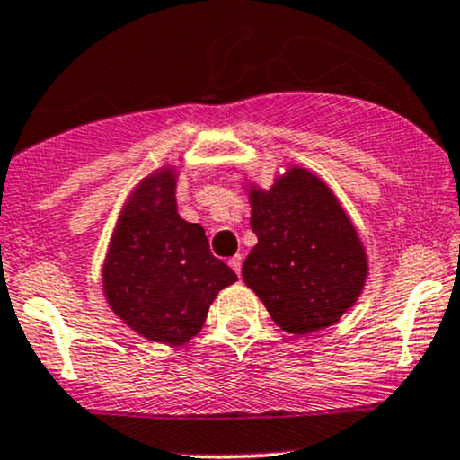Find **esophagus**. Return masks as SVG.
I'll use <instances>...</instances> for the list:
<instances>
[{
	"label": "esophagus",
	"instance_id": "1",
	"mask_svg": "<svg viewBox=\"0 0 460 460\" xmlns=\"http://www.w3.org/2000/svg\"><path fill=\"white\" fill-rule=\"evenodd\" d=\"M242 260H244V257H242V255H234V257H231V260H229V266H231V269H234L235 272H238V275L242 272Z\"/></svg>",
	"mask_w": 460,
	"mask_h": 460
}]
</instances>
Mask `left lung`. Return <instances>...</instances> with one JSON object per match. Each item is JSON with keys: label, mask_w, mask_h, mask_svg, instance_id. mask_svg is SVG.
Here are the masks:
<instances>
[{"label": "left lung", "mask_w": 460, "mask_h": 460, "mask_svg": "<svg viewBox=\"0 0 460 460\" xmlns=\"http://www.w3.org/2000/svg\"><path fill=\"white\" fill-rule=\"evenodd\" d=\"M257 235L242 279L290 334L332 325L356 304L367 279V255L330 188L292 168L270 191H251Z\"/></svg>", "instance_id": "1"}]
</instances>
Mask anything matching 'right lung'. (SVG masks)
<instances>
[{
	"label": "right lung",
	"instance_id": "add662e5",
	"mask_svg": "<svg viewBox=\"0 0 460 460\" xmlns=\"http://www.w3.org/2000/svg\"><path fill=\"white\" fill-rule=\"evenodd\" d=\"M235 279L211 255L203 226L176 211L170 170L133 191L104 261V292L126 325L155 342H188L203 327L216 295Z\"/></svg>",
	"mask_w": 460,
	"mask_h": 460
}]
</instances>
